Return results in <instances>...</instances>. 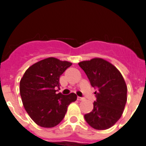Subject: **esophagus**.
<instances>
[{
    "label": "esophagus",
    "mask_w": 146,
    "mask_h": 146,
    "mask_svg": "<svg viewBox=\"0 0 146 146\" xmlns=\"http://www.w3.org/2000/svg\"><path fill=\"white\" fill-rule=\"evenodd\" d=\"M83 98L82 97H80V96H77V100H78V101H82V100H83Z\"/></svg>",
    "instance_id": "obj_1"
}]
</instances>
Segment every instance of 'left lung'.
<instances>
[{
	"instance_id": "left-lung-1",
	"label": "left lung",
	"mask_w": 146,
	"mask_h": 146,
	"mask_svg": "<svg viewBox=\"0 0 146 146\" xmlns=\"http://www.w3.org/2000/svg\"><path fill=\"white\" fill-rule=\"evenodd\" d=\"M93 87L97 88L94 109L84 115L86 122L95 129L104 130L120 119L127 100V86L116 67L108 60L94 58L80 62Z\"/></svg>"
}]
</instances>
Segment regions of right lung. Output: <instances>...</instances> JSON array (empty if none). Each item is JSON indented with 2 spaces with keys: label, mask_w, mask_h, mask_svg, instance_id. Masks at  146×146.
I'll return each instance as SVG.
<instances>
[{
  "label": "right lung",
  "mask_w": 146,
  "mask_h": 146,
  "mask_svg": "<svg viewBox=\"0 0 146 146\" xmlns=\"http://www.w3.org/2000/svg\"><path fill=\"white\" fill-rule=\"evenodd\" d=\"M66 60L47 58L25 71L20 82L22 102L29 116L38 126L52 128L64 119L68 106L77 99L74 93L56 94L59 78L72 66Z\"/></svg>",
  "instance_id": "right-lung-1"
}]
</instances>
